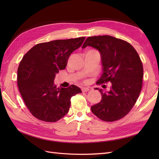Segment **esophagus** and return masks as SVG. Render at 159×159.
Wrapping results in <instances>:
<instances>
[{
    "label": "esophagus",
    "mask_w": 159,
    "mask_h": 159,
    "mask_svg": "<svg viewBox=\"0 0 159 159\" xmlns=\"http://www.w3.org/2000/svg\"><path fill=\"white\" fill-rule=\"evenodd\" d=\"M89 90V89L88 88H83L82 89H81L82 92H87V91H88Z\"/></svg>",
    "instance_id": "1"
}]
</instances>
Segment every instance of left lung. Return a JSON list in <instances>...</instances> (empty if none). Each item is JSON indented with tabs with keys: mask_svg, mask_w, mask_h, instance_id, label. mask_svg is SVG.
I'll return each mask as SVG.
<instances>
[{
	"mask_svg": "<svg viewBox=\"0 0 159 159\" xmlns=\"http://www.w3.org/2000/svg\"><path fill=\"white\" fill-rule=\"evenodd\" d=\"M88 46L101 54L103 73L97 83H111L109 91L95 89L102 98L91 107V111L104 121L121 119L131 111L141 93L143 67L140 57L129 43L108 35L88 37L82 48Z\"/></svg>",
	"mask_w": 159,
	"mask_h": 159,
	"instance_id": "1",
	"label": "left lung"
}]
</instances>
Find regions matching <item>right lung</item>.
<instances>
[{"instance_id":"right-lung-1","label":"right lung","mask_w":159,"mask_h":159,"mask_svg":"<svg viewBox=\"0 0 159 159\" xmlns=\"http://www.w3.org/2000/svg\"><path fill=\"white\" fill-rule=\"evenodd\" d=\"M85 37L57 40L35 45L24 56L18 68V87L34 117L56 122L68 113L72 96L81 93L78 86L57 88L54 80L64 70L70 54L80 48Z\"/></svg>"}]
</instances>
